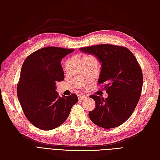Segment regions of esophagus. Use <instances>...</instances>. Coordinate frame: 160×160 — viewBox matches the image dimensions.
<instances>
[{"instance_id": "34e87169", "label": "esophagus", "mask_w": 160, "mask_h": 160, "mask_svg": "<svg viewBox=\"0 0 160 160\" xmlns=\"http://www.w3.org/2000/svg\"><path fill=\"white\" fill-rule=\"evenodd\" d=\"M79 100H83V99H87L88 98V97L87 96H85V95H79Z\"/></svg>"}]
</instances>
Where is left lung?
Instances as JSON below:
<instances>
[{"mask_svg": "<svg viewBox=\"0 0 160 160\" xmlns=\"http://www.w3.org/2000/svg\"><path fill=\"white\" fill-rule=\"evenodd\" d=\"M101 62L98 84L108 93L104 99L91 95L96 107L89 111L92 122L104 129L118 127L130 118L142 94L143 73L136 58L128 48L102 44L81 47Z\"/></svg>", "mask_w": 160, "mask_h": 160, "instance_id": "1", "label": "left lung"}]
</instances>
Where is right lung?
Returning <instances> with one entry per match:
<instances>
[{"mask_svg": "<svg viewBox=\"0 0 160 160\" xmlns=\"http://www.w3.org/2000/svg\"><path fill=\"white\" fill-rule=\"evenodd\" d=\"M74 49L57 47L42 48L28 55L22 65L17 97L26 118L37 128L51 130L63 123L77 96L60 97L56 82L63 81L62 58Z\"/></svg>", "mask_w": 160, "mask_h": 160, "instance_id": "1", "label": "right lung"}]
</instances>
